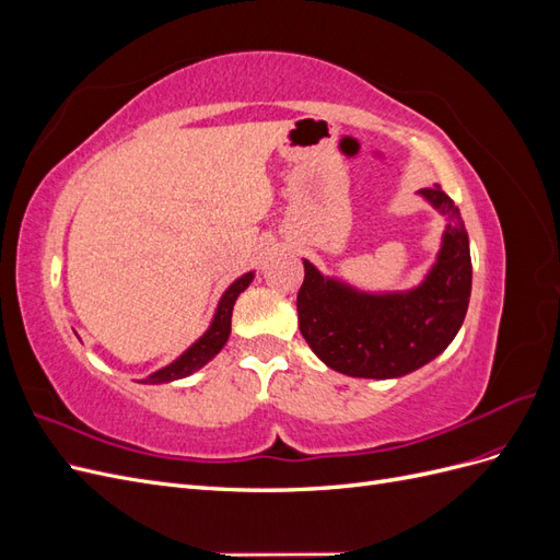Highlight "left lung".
<instances>
[{"mask_svg":"<svg viewBox=\"0 0 560 560\" xmlns=\"http://www.w3.org/2000/svg\"><path fill=\"white\" fill-rule=\"evenodd\" d=\"M446 217L436 261L413 290L362 292L303 259L299 329L329 369L352 378H399L442 354L460 331L471 294L467 229L434 184L418 191Z\"/></svg>","mask_w":560,"mask_h":560,"instance_id":"left-lung-1","label":"left lung"}]
</instances>
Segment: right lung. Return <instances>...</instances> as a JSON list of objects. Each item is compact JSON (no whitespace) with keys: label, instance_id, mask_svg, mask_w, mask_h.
Here are the masks:
<instances>
[{"label":"right lung","instance_id":"add662e5","mask_svg":"<svg viewBox=\"0 0 560 560\" xmlns=\"http://www.w3.org/2000/svg\"><path fill=\"white\" fill-rule=\"evenodd\" d=\"M252 280H254V270L241 276L238 280H233L229 284V290L222 294V299H219V303H217V311H214V317L210 322L208 331L202 334L196 343L186 348L177 360H173L167 366L154 371V374H149L140 383H144V385L173 383V381L191 376L194 371L202 369L212 358H217V352L226 346L229 336H231V315H233L235 299H238L247 290Z\"/></svg>","mask_w":560,"mask_h":560}]
</instances>
